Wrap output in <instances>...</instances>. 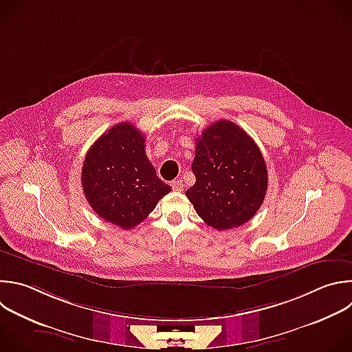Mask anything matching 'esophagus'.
Listing matches in <instances>:
<instances>
[{
  "instance_id": "1",
  "label": "esophagus",
  "mask_w": 352,
  "mask_h": 352,
  "mask_svg": "<svg viewBox=\"0 0 352 352\" xmlns=\"http://www.w3.org/2000/svg\"><path fill=\"white\" fill-rule=\"evenodd\" d=\"M171 188H173V190H175V192H181V190H184V184H182V181H179V179H174V181L171 182Z\"/></svg>"
}]
</instances>
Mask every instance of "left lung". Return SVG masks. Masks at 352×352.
Masks as SVG:
<instances>
[{"label":"left lung","mask_w":352,"mask_h":352,"mask_svg":"<svg viewBox=\"0 0 352 352\" xmlns=\"http://www.w3.org/2000/svg\"><path fill=\"white\" fill-rule=\"evenodd\" d=\"M192 171L196 182L186 197L214 229L246 223L264 201L268 173L261 151L245 130L229 120L215 122L196 138Z\"/></svg>","instance_id":"obj_1"}]
</instances>
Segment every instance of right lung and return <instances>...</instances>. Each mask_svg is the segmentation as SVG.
Here are the masks:
<instances>
[{
    "label": "right lung",
    "mask_w": 352,
    "mask_h": 352,
    "mask_svg": "<svg viewBox=\"0 0 352 352\" xmlns=\"http://www.w3.org/2000/svg\"><path fill=\"white\" fill-rule=\"evenodd\" d=\"M81 184L92 210L122 229L142 222L171 190L145 153L144 134L127 122L109 129L89 148Z\"/></svg>",
    "instance_id": "right-lung-1"
}]
</instances>
